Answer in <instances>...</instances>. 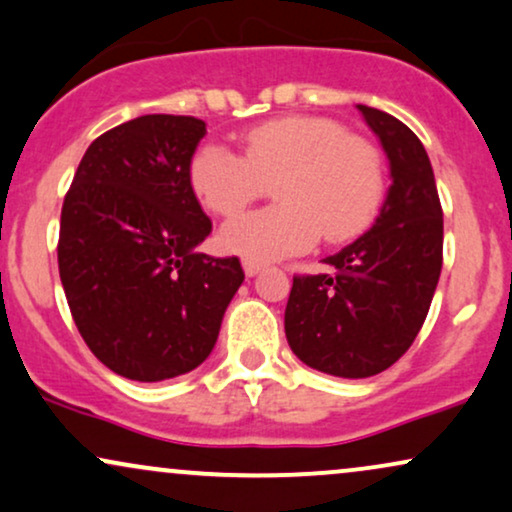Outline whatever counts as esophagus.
Listing matches in <instances>:
<instances>
[{
  "instance_id": "1",
  "label": "esophagus",
  "mask_w": 512,
  "mask_h": 512,
  "mask_svg": "<svg viewBox=\"0 0 512 512\" xmlns=\"http://www.w3.org/2000/svg\"><path fill=\"white\" fill-rule=\"evenodd\" d=\"M243 271H245V276H257L262 271V264L252 262V260H243Z\"/></svg>"
}]
</instances>
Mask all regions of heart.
Segmentation results:
<instances>
[{
    "label": "heart",
    "mask_w": 512,
    "mask_h": 512,
    "mask_svg": "<svg viewBox=\"0 0 512 512\" xmlns=\"http://www.w3.org/2000/svg\"><path fill=\"white\" fill-rule=\"evenodd\" d=\"M274 179L278 203L224 224V250L271 262L309 250L319 236L342 243L371 222L385 186L378 148L314 115L252 127L241 155L215 141L200 144L189 163L193 196L219 217L238 215Z\"/></svg>",
    "instance_id": "1"
}]
</instances>
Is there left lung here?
I'll list each match as a JSON object with an SVG mask.
<instances>
[{
    "instance_id": "1",
    "label": "left lung",
    "mask_w": 512,
    "mask_h": 512,
    "mask_svg": "<svg viewBox=\"0 0 512 512\" xmlns=\"http://www.w3.org/2000/svg\"><path fill=\"white\" fill-rule=\"evenodd\" d=\"M390 160L371 229L326 257L331 274L293 276L286 338L297 359L338 378L390 368L416 340L442 271L444 222L428 153L404 122L361 106Z\"/></svg>"
}]
</instances>
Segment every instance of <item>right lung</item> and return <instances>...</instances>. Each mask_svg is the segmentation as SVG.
I'll use <instances>...</instances> for the list:
<instances>
[{
	"label": "right lung",
	"instance_id": "1",
	"mask_svg": "<svg viewBox=\"0 0 512 512\" xmlns=\"http://www.w3.org/2000/svg\"><path fill=\"white\" fill-rule=\"evenodd\" d=\"M205 122L141 115L82 155L66 193L58 274L77 331L103 366L158 383L210 357L238 257L196 252L212 231L189 184Z\"/></svg>",
	"mask_w": 512,
	"mask_h": 512
}]
</instances>
